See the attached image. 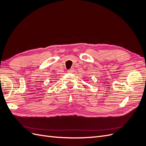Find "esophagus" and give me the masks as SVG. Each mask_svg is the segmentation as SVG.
I'll return each instance as SVG.
<instances>
[{"label": "esophagus", "instance_id": "34e87169", "mask_svg": "<svg viewBox=\"0 0 146 146\" xmlns=\"http://www.w3.org/2000/svg\"><path fill=\"white\" fill-rule=\"evenodd\" d=\"M74 71V68H71V69H70L68 70V72L69 73H72Z\"/></svg>", "mask_w": 146, "mask_h": 146}]
</instances>
